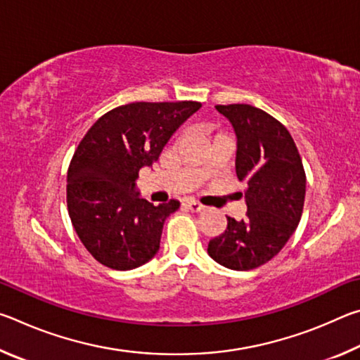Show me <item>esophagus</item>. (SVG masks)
<instances>
[{"instance_id":"1","label":"esophagus","mask_w":360,"mask_h":360,"mask_svg":"<svg viewBox=\"0 0 360 360\" xmlns=\"http://www.w3.org/2000/svg\"><path fill=\"white\" fill-rule=\"evenodd\" d=\"M186 206L191 211H195V212H198V211H203L205 210V206L200 203V202H197V200H187L186 202Z\"/></svg>"}]
</instances>
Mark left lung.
Returning a JSON list of instances; mask_svg holds the SVG:
<instances>
[{
	"label": "left lung",
	"instance_id": "obj_1",
	"mask_svg": "<svg viewBox=\"0 0 360 360\" xmlns=\"http://www.w3.org/2000/svg\"><path fill=\"white\" fill-rule=\"evenodd\" d=\"M233 125L236 178L245 182V219L227 217V229L212 238L208 254L231 270L248 271L281 251L300 222L307 174L288 129L251 105H217Z\"/></svg>",
	"mask_w": 360,
	"mask_h": 360
}]
</instances>
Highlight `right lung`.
<instances>
[{
    "label": "right lung",
    "mask_w": 360,
    "mask_h": 360,
    "mask_svg": "<svg viewBox=\"0 0 360 360\" xmlns=\"http://www.w3.org/2000/svg\"><path fill=\"white\" fill-rule=\"evenodd\" d=\"M200 108L198 101L129 103L103 114L81 139L68 167L66 205L79 240L101 265L133 270L157 254L165 219L179 203L154 206L136 197L135 181Z\"/></svg>",
    "instance_id": "right-lung-1"
}]
</instances>
